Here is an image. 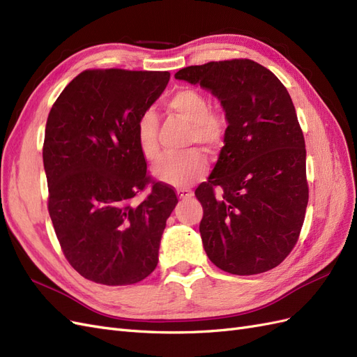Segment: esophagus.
Wrapping results in <instances>:
<instances>
[{
    "mask_svg": "<svg viewBox=\"0 0 357 357\" xmlns=\"http://www.w3.org/2000/svg\"><path fill=\"white\" fill-rule=\"evenodd\" d=\"M177 195H178L180 199L188 201V199H190V198L193 197V192L189 190V189H178V190H177Z\"/></svg>",
    "mask_w": 357,
    "mask_h": 357,
    "instance_id": "34e87169",
    "label": "esophagus"
}]
</instances>
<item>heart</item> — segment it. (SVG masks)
Returning <instances> with one entry per match:
<instances>
[{"label":"heart","instance_id":"1","mask_svg":"<svg viewBox=\"0 0 357 357\" xmlns=\"http://www.w3.org/2000/svg\"><path fill=\"white\" fill-rule=\"evenodd\" d=\"M165 107L190 125L188 144H199L215 152L225 142L226 123L220 112L210 109V101L205 93L193 88L176 91L165 101ZM159 122L152 109L144 110L135 123L137 144L142 155L149 160L160 156L158 142ZM208 169V162L199 150L189 149L181 153L169 155L162 159L155 168V176L174 188H188L202 178Z\"/></svg>","mask_w":357,"mask_h":357}]
</instances>
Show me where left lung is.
Segmentation results:
<instances>
[{"instance_id":"1","label":"left lung","mask_w":357,"mask_h":357,"mask_svg":"<svg viewBox=\"0 0 357 357\" xmlns=\"http://www.w3.org/2000/svg\"><path fill=\"white\" fill-rule=\"evenodd\" d=\"M176 79L211 91L229 123L218 164L195 190L204 250L229 274L269 271L298 243L308 204L305 139L290 95L252 59L190 66Z\"/></svg>"}]
</instances>
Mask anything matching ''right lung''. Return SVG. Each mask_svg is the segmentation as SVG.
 <instances>
[{
  "instance_id": "obj_1",
  "label": "right lung",
  "mask_w": 357,
  "mask_h": 357,
  "mask_svg": "<svg viewBox=\"0 0 357 357\" xmlns=\"http://www.w3.org/2000/svg\"><path fill=\"white\" fill-rule=\"evenodd\" d=\"M168 80V71L86 70L52 105L43 144L47 208L63 256L91 282L134 284L158 265L178 199L149 176L135 123ZM147 187L149 195L134 203Z\"/></svg>"
}]
</instances>
